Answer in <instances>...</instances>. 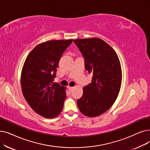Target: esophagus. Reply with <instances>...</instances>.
Returning <instances> with one entry per match:
<instances>
[{
	"label": "esophagus",
	"instance_id": "esophagus-1",
	"mask_svg": "<svg viewBox=\"0 0 150 150\" xmlns=\"http://www.w3.org/2000/svg\"><path fill=\"white\" fill-rule=\"evenodd\" d=\"M69 91H70V92H71V91H72V90L74 89V87H71V86H69Z\"/></svg>",
	"mask_w": 150,
	"mask_h": 150
}]
</instances>
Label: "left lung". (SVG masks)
<instances>
[{"mask_svg": "<svg viewBox=\"0 0 150 150\" xmlns=\"http://www.w3.org/2000/svg\"><path fill=\"white\" fill-rule=\"evenodd\" d=\"M74 42L84 57L86 70L93 74L77 105L84 116H98L113 105L119 94L122 82L119 57L112 47L99 38H79Z\"/></svg>", "mask_w": 150, "mask_h": 150, "instance_id": "8db88e82", "label": "left lung"}]
</instances>
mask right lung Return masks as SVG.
Instances as JSON below:
<instances>
[{
	"label": "right lung",
	"mask_w": 150,
	"mask_h": 150,
	"mask_svg": "<svg viewBox=\"0 0 150 150\" xmlns=\"http://www.w3.org/2000/svg\"><path fill=\"white\" fill-rule=\"evenodd\" d=\"M73 41L51 40L38 44L25 59L21 74L23 96L37 114L54 118L62 110L66 87L53 82L61 57Z\"/></svg>",
	"instance_id": "right-lung-1"
}]
</instances>
